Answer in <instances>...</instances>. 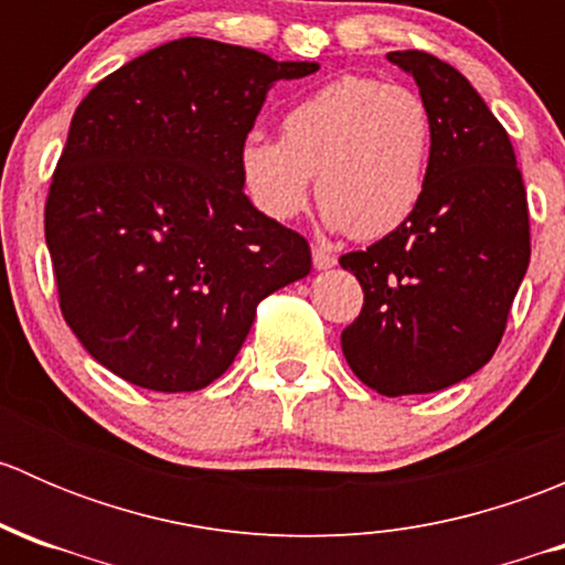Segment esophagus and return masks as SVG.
<instances>
[{"label":"esophagus","mask_w":565,"mask_h":565,"mask_svg":"<svg viewBox=\"0 0 565 565\" xmlns=\"http://www.w3.org/2000/svg\"><path fill=\"white\" fill-rule=\"evenodd\" d=\"M311 256H315V267L317 270H330V267L335 265V256L330 254V250H324V248H311Z\"/></svg>","instance_id":"34e87169"}]
</instances>
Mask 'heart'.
<instances>
[{
	"mask_svg": "<svg viewBox=\"0 0 565 565\" xmlns=\"http://www.w3.org/2000/svg\"><path fill=\"white\" fill-rule=\"evenodd\" d=\"M429 158L424 98L372 76L322 84L287 108L281 139L250 134L237 152L246 193L267 218H295L317 174L328 226L363 241L407 221L424 193Z\"/></svg>",
	"mask_w": 565,
	"mask_h": 565,
	"instance_id": "heart-1",
	"label": "heart"
}]
</instances>
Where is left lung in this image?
<instances>
[{
    "label": "left lung",
    "instance_id": "obj_1",
    "mask_svg": "<svg viewBox=\"0 0 565 565\" xmlns=\"http://www.w3.org/2000/svg\"><path fill=\"white\" fill-rule=\"evenodd\" d=\"M388 62L429 108V172L407 221L339 259L363 287L341 350L369 388L407 396L457 385L494 355L527 273L530 224L514 147L472 84L426 51Z\"/></svg>",
    "mask_w": 565,
    "mask_h": 565
}]
</instances>
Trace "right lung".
<instances>
[{"instance_id": "add662e5", "label": "right lung", "mask_w": 565, "mask_h": 565, "mask_svg": "<svg viewBox=\"0 0 565 565\" xmlns=\"http://www.w3.org/2000/svg\"><path fill=\"white\" fill-rule=\"evenodd\" d=\"M180 38L95 84L45 202L60 309L84 350L147 391L207 388L256 306L311 273L298 232L250 204L237 152L276 82L317 73Z\"/></svg>"}]
</instances>
